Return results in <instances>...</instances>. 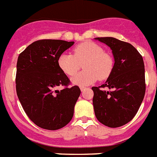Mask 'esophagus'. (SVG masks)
<instances>
[{
  "label": "esophagus",
  "instance_id": "1",
  "mask_svg": "<svg viewBox=\"0 0 157 157\" xmlns=\"http://www.w3.org/2000/svg\"><path fill=\"white\" fill-rule=\"evenodd\" d=\"M80 91H84V89H85V87H80Z\"/></svg>",
  "mask_w": 157,
  "mask_h": 157
}]
</instances>
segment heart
<instances>
[{"instance_id":"obj_1","label":"heart","mask_w":157,"mask_h":157,"mask_svg":"<svg viewBox=\"0 0 157 157\" xmlns=\"http://www.w3.org/2000/svg\"><path fill=\"white\" fill-rule=\"evenodd\" d=\"M84 70L71 79L73 84L87 86L98 80L108 78L113 70V59L104 52L97 44L86 41L76 46L73 55L63 53L58 59V65L68 76L75 75L83 64Z\"/></svg>"}]
</instances>
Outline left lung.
Segmentation results:
<instances>
[{
    "label": "left lung",
    "instance_id": "8db88e82",
    "mask_svg": "<svg viewBox=\"0 0 157 157\" xmlns=\"http://www.w3.org/2000/svg\"><path fill=\"white\" fill-rule=\"evenodd\" d=\"M112 50V73L99 87H93V105L98 121L109 128H118L133 119L145 92L142 56L129 43L114 37H96ZM108 87L109 90H104Z\"/></svg>",
    "mask_w": 157,
    "mask_h": 157
}]
</instances>
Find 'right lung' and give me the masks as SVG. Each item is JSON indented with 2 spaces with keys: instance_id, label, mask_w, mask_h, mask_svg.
<instances>
[{
  "instance_id": "right-lung-1",
  "label": "right lung",
  "mask_w": 157,
  "mask_h": 157,
  "mask_svg": "<svg viewBox=\"0 0 157 157\" xmlns=\"http://www.w3.org/2000/svg\"><path fill=\"white\" fill-rule=\"evenodd\" d=\"M73 44L62 40H36L18 58L17 95L28 117L44 129H60L73 118L80 90L78 86L67 87L70 80L59 68L58 59ZM60 85L66 87L56 90Z\"/></svg>"
}]
</instances>
